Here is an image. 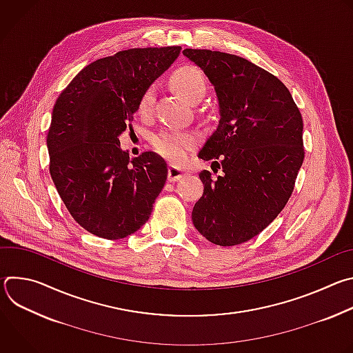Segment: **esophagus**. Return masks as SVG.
Here are the masks:
<instances>
[{"label": "esophagus", "mask_w": 353, "mask_h": 353, "mask_svg": "<svg viewBox=\"0 0 353 353\" xmlns=\"http://www.w3.org/2000/svg\"><path fill=\"white\" fill-rule=\"evenodd\" d=\"M187 174V172L185 170H183L181 168H177V166H174V165H169V172H168V179H169V181H177V180H180L183 176H185Z\"/></svg>", "instance_id": "obj_1"}]
</instances>
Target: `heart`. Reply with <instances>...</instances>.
I'll return each instance as SVG.
<instances>
[{
	"label": "heart",
	"mask_w": 353,
	"mask_h": 353,
	"mask_svg": "<svg viewBox=\"0 0 353 353\" xmlns=\"http://www.w3.org/2000/svg\"><path fill=\"white\" fill-rule=\"evenodd\" d=\"M173 89L183 96L190 103H198L207 93V79L204 74L194 65H183L177 68L170 78ZM155 102V88L149 86L141 94L138 100V114L148 117L152 113ZM194 137L185 132H179L173 130H165L154 138V146L158 152L170 161H181L188 150L194 146Z\"/></svg>",
	"instance_id": "obj_1"
}]
</instances>
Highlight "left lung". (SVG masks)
Instances as JSON below:
<instances>
[{
  "label": "left lung",
  "mask_w": 353,
  "mask_h": 353,
  "mask_svg": "<svg viewBox=\"0 0 353 353\" xmlns=\"http://www.w3.org/2000/svg\"><path fill=\"white\" fill-rule=\"evenodd\" d=\"M183 54L215 86L221 113L198 158L212 161L223 174L199 173L204 194L192 223L214 244H241L288 204L305 159L303 119L289 89L264 68L211 50L185 48Z\"/></svg>",
  "instance_id": "8db88e82"
}]
</instances>
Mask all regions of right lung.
I'll list each match as a JSON object with an SVG mask.
<instances>
[{
	"label": "right lung",
	"mask_w": 353,
	"mask_h": 353,
	"mask_svg": "<svg viewBox=\"0 0 353 353\" xmlns=\"http://www.w3.org/2000/svg\"><path fill=\"white\" fill-rule=\"evenodd\" d=\"M180 46L128 48L99 59L59 96L47 132L50 176L75 222L117 240L149 219L168 179L155 152L130 159L120 134L132 130L138 100L180 54Z\"/></svg>",
	"instance_id": "obj_1"
}]
</instances>
